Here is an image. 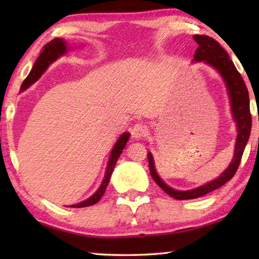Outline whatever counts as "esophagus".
I'll return each instance as SVG.
<instances>
[{
    "mask_svg": "<svg viewBox=\"0 0 259 259\" xmlns=\"http://www.w3.org/2000/svg\"><path fill=\"white\" fill-rule=\"evenodd\" d=\"M147 134H148V129H147V125L145 123L135 124L133 130H131V135H133V137L136 139L145 137Z\"/></svg>",
    "mask_w": 259,
    "mask_h": 259,
    "instance_id": "1",
    "label": "esophagus"
}]
</instances>
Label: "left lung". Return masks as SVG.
<instances>
[{
  "label": "left lung",
  "instance_id": "left-lung-1",
  "mask_svg": "<svg viewBox=\"0 0 259 259\" xmlns=\"http://www.w3.org/2000/svg\"><path fill=\"white\" fill-rule=\"evenodd\" d=\"M193 38L199 46L194 54V60L204 61V63L211 65L212 67L216 68L222 74L223 78H224L230 94L232 112H233V116L236 121V125H238V137H236L233 160H232V163L229 165V168L214 181L191 191H177L166 186L157 175L152 154L148 153V166H150V172L153 181L166 194L177 200H191L200 198V196H203L210 192L217 190V188L229 182L230 179L233 178L240 165L244 147L247 145L251 131V113L250 105H249L248 89L245 87L242 76L234 66L233 61L230 59L227 52L223 49L214 38L208 36V35H194Z\"/></svg>",
  "mask_w": 259,
  "mask_h": 259
}]
</instances>
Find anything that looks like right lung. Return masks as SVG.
<instances>
[{
  "label": "right lung",
  "instance_id": "right-lung-1",
  "mask_svg": "<svg viewBox=\"0 0 259 259\" xmlns=\"http://www.w3.org/2000/svg\"><path fill=\"white\" fill-rule=\"evenodd\" d=\"M66 54V43L63 40V38H54V40L50 41L49 43H47V45L42 48V51H41V55L38 56L37 60L35 61L34 66L32 68V71L28 74V76L25 78L23 84L20 87V90L23 91L25 89H27V88L33 84V83L38 80V77L42 75V73L46 71L48 68V66L51 63H54V61L58 58L59 56ZM130 137V134L129 133H124L123 135L121 136L117 140L115 146H114L113 151L111 153V156H109V161H108V164H107V170H106V175H105V178L102 183V185L98 188V191L95 193V194L91 196L85 201H83V202H80L77 204H73V205H69L71 208H84V207H89V205H93L95 203H97L98 201L102 199V196L104 195L105 190H106V187L109 183V178H111V175L113 172V169L114 166H115L117 159H119L122 151H123V148L125 146L126 142H128V139Z\"/></svg>",
  "mask_w": 259,
  "mask_h": 259
}]
</instances>
